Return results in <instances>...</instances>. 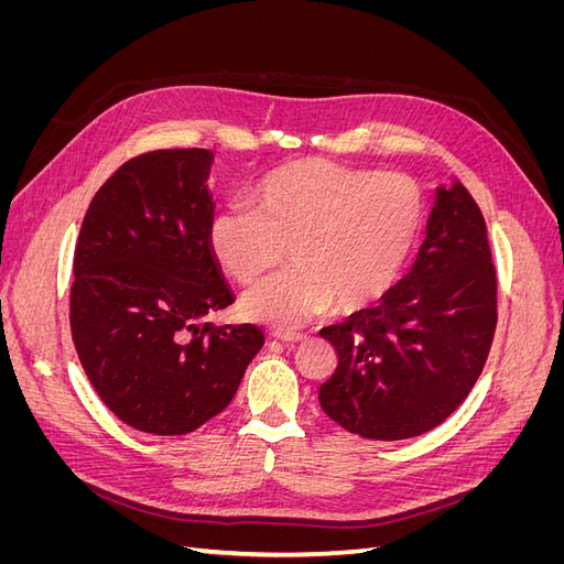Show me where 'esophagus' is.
<instances>
[{"label": "esophagus", "instance_id": "esophagus-1", "mask_svg": "<svg viewBox=\"0 0 564 564\" xmlns=\"http://www.w3.org/2000/svg\"><path fill=\"white\" fill-rule=\"evenodd\" d=\"M272 336L278 340H284V344H299V340L305 338V334L301 332H272Z\"/></svg>", "mask_w": 564, "mask_h": 564}]
</instances>
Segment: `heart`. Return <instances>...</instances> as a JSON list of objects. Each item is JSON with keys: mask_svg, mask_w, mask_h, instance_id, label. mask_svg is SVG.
I'll return each instance as SVG.
<instances>
[{"mask_svg": "<svg viewBox=\"0 0 564 564\" xmlns=\"http://www.w3.org/2000/svg\"><path fill=\"white\" fill-rule=\"evenodd\" d=\"M251 212L212 218L216 263L242 286L263 280L286 256L292 270L242 301V313L278 329H296L334 303L360 311L381 301L412 261L425 224L414 178L327 160L272 169L251 187Z\"/></svg>", "mask_w": 564, "mask_h": 564, "instance_id": "b5f03b06", "label": "heart"}]
</instances>
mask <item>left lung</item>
<instances>
[{
  "label": "left lung",
  "mask_w": 564,
  "mask_h": 564,
  "mask_svg": "<svg viewBox=\"0 0 564 564\" xmlns=\"http://www.w3.org/2000/svg\"><path fill=\"white\" fill-rule=\"evenodd\" d=\"M497 329L487 226L464 183L435 187L414 265L377 308L319 332L338 367L319 386L324 414L367 440L433 431L468 398Z\"/></svg>",
  "instance_id": "1"
}]
</instances>
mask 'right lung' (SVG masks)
<instances>
[{"instance_id": "1", "label": "right lung", "mask_w": 564, "mask_h": 564, "mask_svg": "<svg viewBox=\"0 0 564 564\" xmlns=\"http://www.w3.org/2000/svg\"><path fill=\"white\" fill-rule=\"evenodd\" d=\"M214 152L155 150L100 185L75 249L70 327L110 412L185 435L230 404L263 346L253 324H199L235 301L207 242Z\"/></svg>"}]
</instances>
